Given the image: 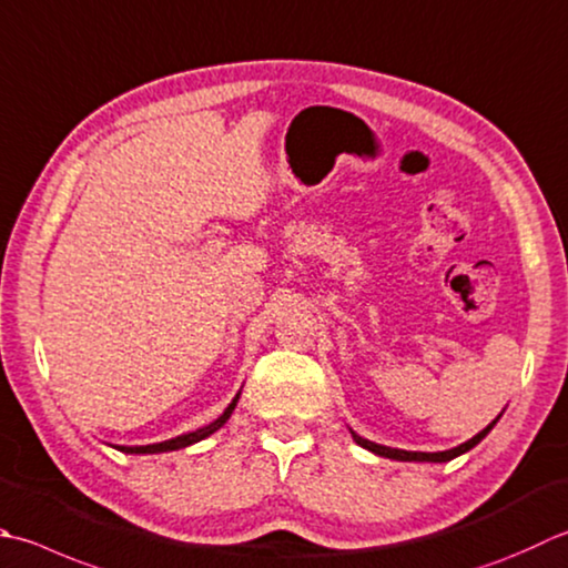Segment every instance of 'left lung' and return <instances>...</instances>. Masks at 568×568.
<instances>
[{
	"mask_svg": "<svg viewBox=\"0 0 568 568\" xmlns=\"http://www.w3.org/2000/svg\"><path fill=\"white\" fill-rule=\"evenodd\" d=\"M503 416V414H499ZM499 416L493 420L490 426L487 428H483L480 433H477V436H473L470 440H465V443H460L458 448H450V450H440V453H420V450H398V448H388V446H379V443H372V440H366V438H362V436H357V433L352 430V438L357 440V446H362V448H366V450H372L374 455H382V458H392V460H404V463H448V460H453V458H458V455H463V453H468L470 448H475L477 443H480L487 433L493 430V426L497 424L499 420Z\"/></svg>",
	"mask_w": 568,
	"mask_h": 568,
	"instance_id": "left-lung-1",
	"label": "left lung"
}]
</instances>
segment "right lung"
<instances>
[{
  "label": "right lung",
  "instance_id": "obj_1",
  "mask_svg": "<svg viewBox=\"0 0 568 568\" xmlns=\"http://www.w3.org/2000/svg\"><path fill=\"white\" fill-rule=\"evenodd\" d=\"M239 396L241 394H236L233 396V402L226 406V410L224 414H221L216 420H211L209 426H204V428H196V430H192V433H184V436H176V438H170V440H162V443H152V446H113V448H118L120 453H135V455H140V453H166V450H180V448H186V446H194V443H199V440H204V438H209L211 433H216L221 426L226 424V420L231 418V414H233V408H236V404H239Z\"/></svg>",
  "mask_w": 568,
  "mask_h": 568
}]
</instances>
